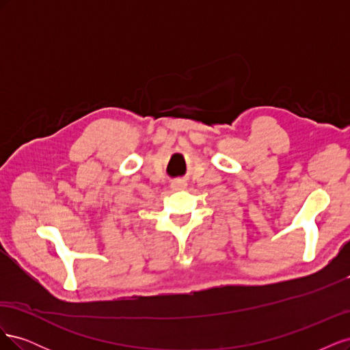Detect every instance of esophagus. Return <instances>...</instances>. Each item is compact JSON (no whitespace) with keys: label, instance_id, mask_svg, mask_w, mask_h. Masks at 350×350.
<instances>
[{"label":"esophagus","instance_id":"1","mask_svg":"<svg viewBox=\"0 0 350 350\" xmlns=\"http://www.w3.org/2000/svg\"><path fill=\"white\" fill-rule=\"evenodd\" d=\"M171 188L174 191H181V189L187 188V181L185 179H175V181H172L171 184Z\"/></svg>","mask_w":350,"mask_h":350}]
</instances>
